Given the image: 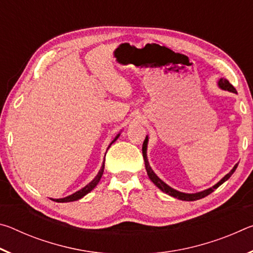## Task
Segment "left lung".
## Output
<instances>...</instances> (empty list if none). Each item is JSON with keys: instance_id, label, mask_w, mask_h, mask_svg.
Returning <instances> with one entry per match:
<instances>
[{"instance_id": "left-lung-1", "label": "left lung", "mask_w": 253, "mask_h": 253, "mask_svg": "<svg viewBox=\"0 0 253 253\" xmlns=\"http://www.w3.org/2000/svg\"><path fill=\"white\" fill-rule=\"evenodd\" d=\"M217 84H219V87L221 89H223V90H228V91L237 93V90H235V88L233 87V85L231 84L229 81L226 80V79H224V78H221L219 80V83H217ZM147 143H148V136H146V138H145L144 143H143V157H144V161H145V168H146L148 177L151 178V181L154 184H155V185L158 188H160L161 191L164 192V193L169 194L170 196H173V198H176L178 200H182V201H196V200H200V199L205 198V196H208L209 194H211L212 192L215 190V188H217V187L221 185V184H223L225 181H228V179L231 177V175L234 173V170L237 169V168H238V164H235L234 168L231 169L230 172L226 174L225 176L222 178L219 183H216L215 185L208 188V190H204L202 192H198V193H183V192H178L176 190H174V188H172L170 186H169L168 184L163 182L162 179L158 177L155 173H154V170L151 169V166H149L148 160H147V154H146Z\"/></svg>"}]
</instances>
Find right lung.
<instances>
[{
	"mask_svg": "<svg viewBox=\"0 0 253 253\" xmlns=\"http://www.w3.org/2000/svg\"><path fill=\"white\" fill-rule=\"evenodd\" d=\"M119 137V134L116 136V138H115L113 142L110 143V145L108 147H110L111 146V144H113L115 140H116L117 138ZM104 169H105V162L102 163V166H101V169H100V170L99 172H98V174L96 175V177L92 179V181L89 183V184H87V185H85L84 187H83L81 188V190H79V191H77L76 193H74V194H71V195H69V196H67V198H63V199H51L52 201H55V202H59V203H65V202H72V201H77V200H79V199H81V198H84V196L85 195V194H88L89 192L90 191H92L93 188H95L96 186H97V184L99 183V181H100V178H101V176H102V174H104Z\"/></svg>",
	"mask_w": 253,
	"mask_h": 253,
	"instance_id": "1",
	"label": "right lung"
}]
</instances>
